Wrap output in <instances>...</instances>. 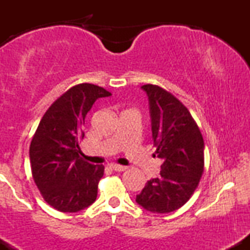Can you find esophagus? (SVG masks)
<instances>
[{
    "label": "esophagus",
    "mask_w": 250,
    "mask_h": 250,
    "mask_svg": "<svg viewBox=\"0 0 250 250\" xmlns=\"http://www.w3.org/2000/svg\"><path fill=\"white\" fill-rule=\"evenodd\" d=\"M110 168L115 171H125L127 167L125 166H120V165H110Z\"/></svg>",
    "instance_id": "esophagus-1"
}]
</instances>
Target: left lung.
I'll list each match as a JSON object with an SVG mask.
<instances>
[{
  "label": "left lung",
  "mask_w": 250,
  "mask_h": 250,
  "mask_svg": "<svg viewBox=\"0 0 250 250\" xmlns=\"http://www.w3.org/2000/svg\"><path fill=\"white\" fill-rule=\"evenodd\" d=\"M149 101L154 156L162 160L160 176L149 180L136 202L151 213H171L190 199L205 166V142L185 105L165 89L141 87Z\"/></svg>",
  "instance_id": "obj_1"
}]
</instances>
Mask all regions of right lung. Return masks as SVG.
Listing matches in <instances>:
<instances>
[{
  "instance_id": "add662e5",
  "label": "right lung",
  "mask_w": 250,
  "mask_h": 250,
  "mask_svg": "<svg viewBox=\"0 0 250 250\" xmlns=\"http://www.w3.org/2000/svg\"><path fill=\"white\" fill-rule=\"evenodd\" d=\"M111 94L82 83L65 91L45 111L29 148L34 181L48 205L63 213H76L95 202L102 165L80 159L85 115L97 99Z\"/></svg>"
}]
</instances>
